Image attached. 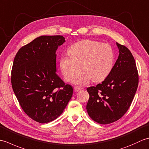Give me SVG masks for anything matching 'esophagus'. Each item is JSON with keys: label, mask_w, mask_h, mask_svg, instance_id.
I'll return each instance as SVG.
<instances>
[{"label": "esophagus", "mask_w": 149, "mask_h": 149, "mask_svg": "<svg viewBox=\"0 0 149 149\" xmlns=\"http://www.w3.org/2000/svg\"><path fill=\"white\" fill-rule=\"evenodd\" d=\"M83 89V88H81V87H77V86H76V87H75L74 88V91H75V92H77V91H80L81 90H82Z\"/></svg>", "instance_id": "1"}]
</instances>
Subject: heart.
I'll return each mask as SVG.
<instances>
[{
    "instance_id": "1",
    "label": "heart",
    "mask_w": 149,
    "mask_h": 149,
    "mask_svg": "<svg viewBox=\"0 0 149 149\" xmlns=\"http://www.w3.org/2000/svg\"><path fill=\"white\" fill-rule=\"evenodd\" d=\"M70 57L63 56L59 66L65 80L71 82L81 71L83 72L75 79V83L85 84L91 79L100 82L107 77L114 64V51L109 44L91 40H84L74 43L68 50Z\"/></svg>"
}]
</instances>
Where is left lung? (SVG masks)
<instances>
[{"label":"left lung","instance_id":"obj_1","mask_svg":"<svg viewBox=\"0 0 149 149\" xmlns=\"http://www.w3.org/2000/svg\"><path fill=\"white\" fill-rule=\"evenodd\" d=\"M118 58L102 83L87 88L90 99L86 110L100 124L113 123L124 115L134 99L138 85L135 60L127 47L116 43Z\"/></svg>","mask_w":149,"mask_h":149}]
</instances>
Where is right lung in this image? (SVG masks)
<instances>
[{"instance_id":"1","label":"right lung","mask_w":149,"mask_h":149,"mask_svg":"<svg viewBox=\"0 0 149 149\" xmlns=\"http://www.w3.org/2000/svg\"><path fill=\"white\" fill-rule=\"evenodd\" d=\"M62 36H42L19 49L11 71V84L22 109L41 123L56 119L71 99L73 88L56 74V50Z\"/></svg>"}]
</instances>
